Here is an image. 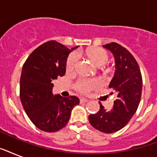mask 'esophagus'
Returning <instances> with one entry per match:
<instances>
[{"mask_svg": "<svg viewBox=\"0 0 157 157\" xmlns=\"http://www.w3.org/2000/svg\"><path fill=\"white\" fill-rule=\"evenodd\" d=\"M80 101H81V103H86V102H88V99L86 98H80Z\"/></svg>", "mask_w": 157, "mask_h": 157, "instance_id": "esophagus-1", "label": "esophagus"}]
</instances>
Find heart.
Masks as SVG:
<instances>
[{"label":"heart","instance_id":"heart-1","mask_svg":"<svg viewBox=\"0 0 157 157\" xmlns=\"http://www.w3.org/2000/svg\"><path fill=\"white\" fill-rule=\"evenodd\" d=\"M86 54L90 59L93 60L94 63L98 67L103 66L109 59L108 54L106 50L101 48H93L89 50ZM79 61V55L76 53H72L67 59L66 69L67 71L71 72L76 70ZM103 86V81L98 78H82L76 81L74 85V89L81 94H89L94 90L100 88Z\"/></svg>","mask_w":157,"mask_h":157}]
</instances>
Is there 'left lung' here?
<instances>
[{
	"label": "left lung",
	"instance_id": "obj_1",
	"mask_svg": "<svg viewBox=\"0 0 157 157\" xmlns=\"http://www.w3.org/2000/svg\"><path fill=\"white\" fill-rule=\"evenodd\" d=\"M103 47L114 54L117 70L109 88L117 94V99L111 111L105 110L99 102L100 109L89 116V121L94 129L111 134L125 126L136 112L141 99L143 79L139 64L129 50L116 42Z\"/></svg>",
	"mask_w": 157,
	"mask_h": 157
}]
</instances>
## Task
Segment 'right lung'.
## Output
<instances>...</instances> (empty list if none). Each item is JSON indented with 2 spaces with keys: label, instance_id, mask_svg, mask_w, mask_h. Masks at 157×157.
<instances>
[{
  "label": "right lung",
  "instance_id": "obj_1",
  "mask_svg": "<svg viewBox=\"0 0 157 157\" xmlns=\"http://www.w3.org/2000/svg\"><path fill=\"white\" fill-rule=\"evenodd\" d=\"M76 47L69 50L50 40L36 48L23 63L21 103L31 121L43 131L56 132L66 126L71 109L79 104L76 96L65 98L52 94V81L65 75L67 58Z\"/></svg>",
  "mask_w": 157,
  "mask_h": 157
}]
</instances>
